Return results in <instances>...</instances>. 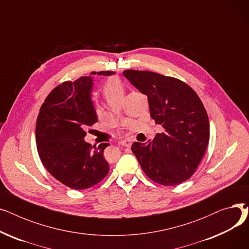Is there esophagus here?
Listing matches in <instances>:
<instances>
[{"instance_id": "1", "label": "esophagus", "mask_w": 249, "mask_h": 249, "mask_svg": "<svg viewBox=\"0 0 249 249\" xmlns=\"http://www.w3.org/2000/svg\"><path fill=\"white\" fill-rule=\"evenodd\" d=\"M120 145H123V146H127V147H130L131 146V141H130L129 139H123V140H120L119 142Z\"/></svg>"}]
</instances>
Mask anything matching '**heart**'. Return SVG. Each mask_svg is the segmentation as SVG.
Instances as JSON below:
<instances>
[{"label": "heart", "instance_id": "1", "mask_svg": "<svg viewBox=\"0 0 249 249\" xmlns=\"http://www.w3.org/2000/svg\"><path fill=\"white\" fill-rule=\"evenodd\" d=\"M103 93L108 95H123L124 86L118 76H111L103 85Z\"/></svg>", "mask_w": 249, "mask_h": 249}]
</instances>
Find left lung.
I'll use <instances>...</instances> for the list:
<instances>
[{"mask_svg": "<svg viewBox=\"0 0 249 249\" xmlns=\"http://www.w3.org/2000/svg\"><path fill=\"white\" fill-rule=\"evenodd\" d=\"M115 71H91L74 82H64L50 91L39 110L36 144L47 171L61 184L84 190L100 182L109 173L103 152L109 143L91 145L85 141L87 126L98 121L91 101L93 75Z\"/></svg>", "mask_w": 249, "mask_h": 249, "instance_id": "left-lung-1", "label": "left lung"}]
</instances>
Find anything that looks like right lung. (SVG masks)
Wrapping results in <instances>:
<instances>
[{
	"label": "right lung",
	"mask_w": 249,
	"mask_h": 249,
	"mask_svg": "<svg viewBox=\"0 0 249 249\" xmlns=\"http://www.w3.org/2000/svg\"><path fill=\"white\" fill-rule=\"evenodd\" d=\"M123 74L147 96L151 118L164 128L152 141L134 142L131 146L143 172L163 186L181 184L196 172L210 138L202 101L190 86L176 77L132 70Z\"/></svg>",
	"instance_id": "obj_1"
}]
</instances>
